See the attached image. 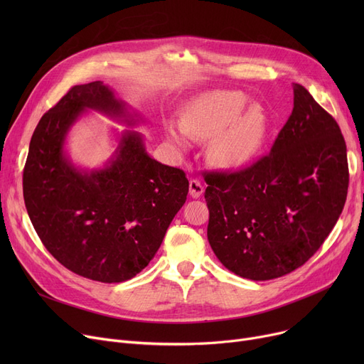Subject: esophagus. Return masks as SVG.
<instances>
[{"label": "esophagus", "mask_w": 364, "mask_h": 364, "mask_svg": "<svg viewBox=\"0 0 364 364\" xmlns=\"http://www.w3.org/2000/svg\"><path fill=\"white\" fill-rule=\"evenodd\" d=\"M188 193H190V196L195 198V199L200 198L202 193H203V186L200 184V181H198L195 178L190 180V183H188Z\"/></svg>", "instance_id": "34e87169"}]
</instances>
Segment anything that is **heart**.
I'll return each mask as SVG.
<instances>
[{"label":"heart","mask_w":364,"mask_h":364,"mask_svg":"<svg viewBox=\"0 0 364 364\" xmlns=\"http://www.w3.org/2000/svg\"><path fill=\"white\" fill-rule=\"evenodd\" d=\"M246 95L239 91H213L190 102L180 125L168 124V139L180 149L188 137L210 140L208 156L215 166L237 169L252 162L270 134L269 114L259 105L247 107Z\"/></svg>","instance_id":"b5f03b06"}]
</instances>
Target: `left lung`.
Here are the masks:
<instances>
[{"mask_svg":"<svg viewBox=\"0 0 364 364\" xmlns=\"http://www.w3.org/2000/svg\"><path fill=\"white\" fill-rule=\"evenodd\" d=\"M208 240L221 264L251 280L289 274L336 224L348 192L336 121L294 84V110L269 155L235 172H203Z\"/></svg>","mask_w":364,"mask_h":364,"instance_id":"1","label":"left lung"}]
</instances>
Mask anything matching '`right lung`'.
<instances>
[{"instance_id":"1","label":"right lung","mask_w":364,"mask_h":364,"mask_svg":"<svg viewBox=\"0 0 364 364\" xmlns=\"http://www.w3.org/2000/svg\"><path fill=\"white\" fill-rule=\"evenodd\" d=\"M85 109L137 122L102 81L72 87L33 131L23 198L36 235L57 261L82 277L119 283L155 257L187 199L188 180L183 169L151 159L134 131L122 134L105 168H75L63 146Z\"/></svg>"}]
</instances>
